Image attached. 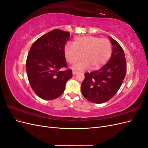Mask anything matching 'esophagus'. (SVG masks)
Instances as JSON below:
<instances>
[{"instance_id": "esophagus-1", "label": "esophagus", "mask_w": 148, "mask_h": 148, "mask_svg": "<svg viewBox=\"0 0 148 148\" xmlns=\"http://www.w3.org/2000/svg\"><path fill=\"white\" fill-rule=\"evenodd\" d=\"M72 73H73V75H76L78 73V72H77V71H73Z\"/></svg>"}]
</instances>
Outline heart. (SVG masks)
<instances>
[{
	"instance_id": "obj_1",
	"label": "heart",
	"mask_w": 148,
	"mask_h": 148,
	"mask_svg": "<svg viewBox=\"0 0 148 148\" xmlns=\"http://www.w3.org/2000/svg\"><path fill=\"white\" fill-rule=\"evenodd\" d=\"M112 48L109 39L92 36H83L75 39L73 45L67 44L64 47V54L70 64L76 63L73 68L84 70L90 66L91 70L99 69L108 61Z\"/></svg>"
}]
</instances>
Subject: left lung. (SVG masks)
<instances>
[{"label":"left lung","instance_id":"1","mask_svg":"<svg viewBox=\"0 0 148 148\" xmlns=\"http://www.w3.org/2000/svg\"><path fill=\"white\" fill-rule=\"evenodd\" d=\"M112 53L109 62L99 70L84 73L82 92L87 100L101 104L110 100L120 89L127 73L124 51L120 44L109 36Z\"/></svg>","mask_w":148,"mask_h":148}]
</instances>
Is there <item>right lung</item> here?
Returning a JSON list of instances; mask_svg holds the SVG:
<instances>
[{
    "label": "right lung",
    "instance_id": "1",
    "mask_svg": "<svg viewBox=\"0 0 148 148\" xmlns=\"http://www.w3.org/2000/svg\"><path fill=\"white\" fill-rule=\"evenodd\" d=\"M70 35L53 29L38 38L29 49L26 62L28 78L34 92L44 100L61 96L73 76L71 70H61L67 67L64 47Z\"/></svg>",
    "mask_w": 148,
    "mask_h": 148
}]
</instances>
